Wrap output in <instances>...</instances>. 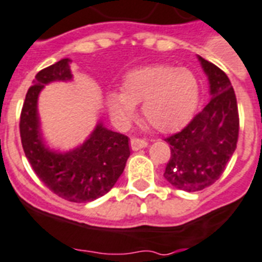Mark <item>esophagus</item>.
Returning a JSON list of instances; mask_svg holds the SVG:
<instances>
[{
    "mask_svg": "<svg viewBox=\"0 0 262 262\" xmlns=\"http://www.w3.org/2000/svg\"><path fill=\"white\" fill-rule=\"evenodd\" d=\"M147 147V142L144 139H139V138H133L131 139V148L134 151H138L140 148H144Z\"/></svg>",
    "mask_w": 262,
    "mask_h": 262,
    "instance_id": "esophagus-1",
    "label": "esophagus"
}]
</instances>
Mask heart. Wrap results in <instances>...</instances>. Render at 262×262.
Returning a JSON list of instances; mask_svg holds the SVG:
<instances>
[{"label":"heart","mask_w":262,"mask_h":262,"mask_svg":"<svg viewBox=\"0 0 262 262\" xmlns=\"http://www.w3.org/2000/svg\"><path fill=\"white\" fill-rule=\"evenodd\" d=\"M200 99L198 80L191 71L172 66H151L129 72L122 94H108L112 118L126 124L135 114V105L151 126L162 133L178 129L189 122Z\"/></svg>","instance_id":"1"}]
</instances>
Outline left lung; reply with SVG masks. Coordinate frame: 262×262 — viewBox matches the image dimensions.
I'll list each match as a JSON object with an SVG mask.
<instances>
[{
	"mask_svg": "<svg viewBox=\"0 0 262 262\" xmlns=\"http://www.w3.org/2000/svg\"><path fill=\"white\" fill-rule=\"evenodd\" d=\"M210 85L206 107L179 133L166 138L171 157L163 177L189 193L213 185L225 171L237 147L239 129L234 90L226 73L198 56Z\"/></svg>",
	"mask_w": 262,
	"mask_h": 262,
	"instance_id": "obj_1",
	"label": "left lung"
}]
</instances>
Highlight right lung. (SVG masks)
Instances as JSON below:
<instances>
[{"label": "right lung", "mask_w": 262, "mask_h": 262, "mask_svg": "<svg viewBox=\"0 0 262 262\" xmlns=\"http://www.w3.org/2000/svg\"><path fill=\"white\" fill-rule=\"evenodd\" d=\"M69 58H61L36 75L28 90L19 118V135L25 157L40 181L56 195L85 204L114 187L129 157L128 138L99 122L84 143L69 151H55L45 144L37 112L38 95L52 81H69Z\"/></svg>", "instance_id": "1"}]
</instances>
